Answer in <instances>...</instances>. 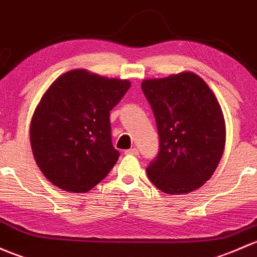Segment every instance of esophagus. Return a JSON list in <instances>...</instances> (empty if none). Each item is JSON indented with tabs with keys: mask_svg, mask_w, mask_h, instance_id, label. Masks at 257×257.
I'll list each match as a JSON object with an SVG mask.
<instances>
[{
	"mask_svg": "<svg viewBox=\"0 0 257 257\" xmlns=\"http://www.w3.org/2000/svg\"><path fill=\"white\" fill-rule=\"evenodd\" d=\"M125 154L126 155H138V154H139V151H138L137 148H133V149L125 150Z\"/></svg>",
	"mask_w": 257,
	"mask_h": 257,
	"instance_id": "1",
	"label": "esophagus"
}]
</instances>
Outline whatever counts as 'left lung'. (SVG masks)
<instances>
[{
  "label": "left lung",
  "instance_id": "obj_1",
  "mask_svg": "<svg viewBox=\"0 0 257 257\" xmlns=\"http://www.w3.org/2000/svg\"><path fill=\"white\" fill-rule=\"evenodd\" d=\"M142 90L160 139L148 177L167 194L198 190L214 174L225 147V120L217 97L191 71L144 80Z\"/></svg>",
  "mask_w": 257,
  "mask_h": 257
}]
</instances>
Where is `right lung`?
<instances>
[{
	"instance_id": "obj_1",
	"label": "right lung",
	"mask_w": 257,
	"mask_h": 257,
	"mask_svg": "<svg viewBox=\"0 0 257 257\" xmlns=\"http://www.w3.org/2000/svg\"><path fill=\"white\" fill-rule=\"evenodd\" d=\"M131 85L75 69L45 91L34 109L29 139L38 167L53 185L86 193L107 176L119 158L110 139L109 112Z\"/></svg>"
}]
</instances>
